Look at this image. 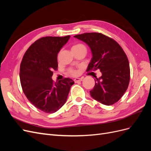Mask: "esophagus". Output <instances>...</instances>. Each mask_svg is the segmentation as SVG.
<instances>
[{
  "instance_id": "obj_1",
  "label": "esophagus",
  "mask_w": 151,
  "mask_h": 151,
  "mask_svg": "<svg viewBox=\"0 0 151 151\" xmlns=\"http://www.w3.org/2000/svg\"><path fill=\"white\" fill-rule=\"evenodd\" d=\"M83 80V78H76L74 79L75 83H78V82H81Z\"/></svg>"
}]
</instances>
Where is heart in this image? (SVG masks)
I'll return each instance as SVG.
<instances>
[{
	"instance_id": "b5f03b06",
	"label": "heart",
	"mask_w": 151,
	"mask_h": 151,
	"mask_svg": "<svg viewBox=\"0 0 151 151\" xmlns=\"http://www.w3.org/2000/svg\"><path fill=\"white\" fill-rule=\"evenodd\" d=\"M86 48L85 46L83 44H77L74 45V46L72 47V49H79V48ZM68 72H69V74L72 76H77V74H78V72H77L76 69L74 68H70L69 70H68Z\"/></svg>"
}]
</instances>
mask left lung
I'll use <instances>...</instances> for the list:
<instances>
[{
    "label": "left lung",
    "mask_w": 151,
    "mask_h": 151,
    "mask_svg": "<svg viewBox=\"0 0 151 151\" xmlns=\"http://www.w3.org/2000/svg\"><path fill=\"white\" fill-rule=\"evenodd\" d=\"M74 37L89 47L93 57L87 70L99 69L102 76L95 79L91 97L109 106L116 103L130 82V65L125 53L113 39L99 33H87Z\"/></svg>",
    "instance_id": "left-lung-1"
}]
</instances>
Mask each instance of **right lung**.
<instances>
[{"label":"right lung","mask_w":151,"mask_h":151,"mask_svg":"<svg viewBox=\"0 0 151 151\" xmlns=\"http://www.w3.org/2000/svg\"><path fill=\"white\" fill-rule=\"evenodd\" d=\"M70 37L46 36L36 40L24 53L20 65L22 91L31 104L45 113L58 111L67 101L72 79L54 83L53 70L58 68L57 54Z\"/></svg>","instance_id":"right-lung-1"}]
</instances>
